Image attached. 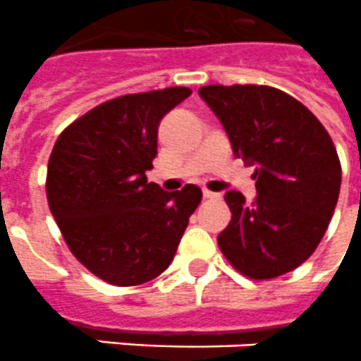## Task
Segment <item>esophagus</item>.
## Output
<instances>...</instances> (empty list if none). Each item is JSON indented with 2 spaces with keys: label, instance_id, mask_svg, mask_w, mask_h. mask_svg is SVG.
Here are the masks:
<instances>
[{
  "label": "esophagus",
  "instance_id": "obj_1",
  "mask_svg": "<svg viewBox=\"0 0 361 361\" xmlns=\"http://www.w3.org/2000/svg\"><path fill=\"white\" fill-rule=\"evenodd\" d=\"M204 196L205 198H216V192H213V190H209V189H204Z\"/></svg>",
  "mask_w": 361,
  "mask_h": 361
}]
</instances>
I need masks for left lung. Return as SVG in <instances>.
<instances>
[{
    "label": "left lung",
    "instance_id": "1",
    "mask_svg": "<svg viewBox=\"0 0 361 361\" xmlns=\"http://www.w3.org/2000/svg\"><path fill=\"white\" fill-rule=\"evenodd\" d=\"M235 156L255 165L257 198L227 190L231 222L218 235L226 259L250 279H274L316 251L334 214L341 165L325 126L277 87L204 86Z\"/></svg>",
    "mask_w": 361,
    "mask_h": 361
}]
</instances>
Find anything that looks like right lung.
<instances>
[{
    "mask_svg": "<svg viewBox=\"0 0 361 361\" xmlns=\"http://www.w3.org/2000/svg\"><path fill=\"white\" fill-rule=\"evenodd\" d=\"M189 87L123 95L63 130L47 165V202L62 237L93 275L135 286L172 262L202 190L166 192L147 180L157 154V126Z\"/></svg>",
    "mask_w": 361,
    "mask_h": 361,
    "instance_id": "add662e5",
    "label": "right lung"
}]
</instances>
